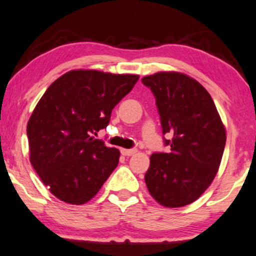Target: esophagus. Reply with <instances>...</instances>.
Wrapping results in <instances>:
<instances>
[{
  "label": "esophagus",
  "instance_id": "1",
  "mask_svg": "<svg viewBox=\"0 0 256 256\" xmlns=\"http://www.w3.org/2000/svg\"><path fill=\"white\" fill-rule=\"evenodd\" d=\"M137 152V149H122V154L124 156H132Z\"/></svg>",
  "mask_w": 256,
  "mask_h": 256
}]
</instances>
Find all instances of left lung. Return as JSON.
<instances>
[{"label": "left lung", "instance_id": "1", "mask_svg": "<svg viewBox=\"0 0 256 256\" xmlns=\"http://www.w3.org/2000/svg\"><path fill=\"white\" fill-rule=\"evenodd\" d=\"M156 98L168 152L150 156L146 184L166 208L196 202L220 168L226 132L211 95L198 81L176 72H160L142 78Z\"/></svg>", "mask_w": 256, "mask_h": 256}]
</instances>
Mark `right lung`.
<instances>
[{"mask_svg":"<svg viewBox=\"0 0 256 256\" xmlns=\"http://www.w3.org/2000/svg\"><path fill=\"white\" fill-rule=\"evenodd\" d=\"M138 75L72 70L46 89L27 124L30 161L50 192L82 205L100 190L120 152L92 136L110 122Z\"/></svg>","mask_w":256,"mask_h":256,"instance_id":"add662e5","label":"right lung"}]
</instances>
